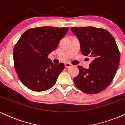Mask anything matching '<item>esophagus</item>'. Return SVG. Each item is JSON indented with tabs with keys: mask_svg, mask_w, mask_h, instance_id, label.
<instances>
[{
	"mask_svg": "<svg viewBox=\"0 0 125 125\" xmlns=\"http://www.w3.org/2000/svg\"><path fill=\"white\" fill-rule=\"evenodd\" d=\"M72 66V65L71 64H69V63H66V64H65V67L66 68H69L71 67Z\"/></svg>",
	"mask_w": 125,
	"mask_h": 125,
	"instance_id": "1",
	"label": "esophagus"
}]
</instances>
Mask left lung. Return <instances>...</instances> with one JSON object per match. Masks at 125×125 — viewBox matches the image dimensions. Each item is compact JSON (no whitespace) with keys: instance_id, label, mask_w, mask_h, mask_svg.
Wrapping results in <instances>:
<instances>
[{"instance_id":"1","label":"left lung","mask_w":125,"mask_h":125,"mask_svg":"<svg viewBox=\"0 0 125 125\" xmlns=\"http://www.w3.org/2000/svg\"><path fill=\"white\" fill-rule=\"evenodd\" d=\"M71 30L79 39L82 54L92 59L88 69L77 66L79 73L73 79L74 83L85 93H99L110 85L119 66L120 53L115 39L101 28L71 27Z\"/></svg>"}]
</instances>
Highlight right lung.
Listing matches in <instances>:
<instances>
[{
    "label": "right lung",
    "mask_w": 125,
    "mask_h": 125,
    "mask_svg": "<svg viewBox=\"0 0 125 125\" xmlns=\"http://www.w3.org/2000/svg\"><path fill=\"white\" fill-rule=\"evenodd\" d=\"M68 27L44 26L30 29L21 35L13 51L19 80L30 90L44 91L56 84L64 64H53L48 55L57 48Z\"/></svg>",
    "instance_id": "1"
}]
</instances>
